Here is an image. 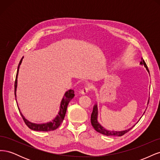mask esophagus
I'll return each mask as SVG.
<instances>
[{
    "mask_svg": "<svg viewBox=\"0 0 160 160\" xmlns=\"http://www.w3.org/2000/svg\"><path fill=\"white\" fill-rule=\"evenodd\" d=\"M89 91V87H85V88L82 89L81 90V93L82 95H86L87 93H88Z\"/></svg>",
    "mask_w": 160,
    "mask_h": 160,
    "instance_id": "34e87169",
    "label": "esophagus"
}]
</instances>
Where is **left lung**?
<instances>
[{
	"mask_svg": "<svg viewBox=\"0 0 160 160\" xmlns=\"http://www.w3.org/2000/svg\"><path fill=\"white\" fill-rule=\"evenodd\" d=\"M140 65H143V66H144L145 67H146V70L148 71V72L149 73V69L148 68V66H147V65L146 63V62L144 61V60L142 59V61L140 62ZM148 103H149V100L148 101ZM144 113H145V111H144L143 114ZM98 119V103H96L93 106V112H92V113H91V123L92 126L93 127V128L98 132H99V133H100L101 134H103V135H107V136H122L123 135L128 133L129 130L132 129L133 128V127L135 126V125H134L133 127L130 128H129L128 129L123 130V131H118V132H117V131H110V130H108L107 129L104 128L102 126V125H101L99 123Z\"/></svg>",
	"mask_w": 160,
	"mask_h": 160,
	"instance_id": "left-lung-1",
	"label": "left lung"
}]
</instances>
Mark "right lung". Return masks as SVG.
I'll list each match as a JSON object with an SVG mask.
<instances>
[{"label": "right lung", "mask_w": 160, "mask_h": 160, "mask_svg": "<svg viewBox=\"0 0 160 160\" xmlns=\"http://www.w3.org/2000/svg\"><path fill=\"white\" fill-rule=\"evenodd\" d=\"M22 59H23V57L21 59L20 62H19L18 69H17V75H16V79H15V82H14V95H15V99H16L17 107L19 110V112H20L21 115L22 116V118L24 120V122H25V124L31 129L34 130V131H38V132H49V131L55 130L59 127V125H61V123L62 122V121H63V119H64L66 111H67V106H68L69 101L72 98H73L75 96L74 91L72 89H69L65 92L63 98H62V99L61 101L59 113H58L56 117L52 121H51V122H48L43 123H32V122H29V121L27 120L25 117H24V115L21 112L20 109H19L18 103H17V94L16 93H17V78H18L19 67H20Z\"/></svg>", "instance_id": "add662e5"}]
</instances>
